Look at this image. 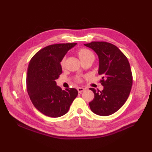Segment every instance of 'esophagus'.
<instances>
[{
    "mask_svg": "<svg viewBox=\"0 0 152 152\" xmlns=\"http://www.w3.org/2000/svg\"><path fill=\"white\" fill-rule=\"evenodd\" d=\"M77 90H78V93H82L83 91H84L85 89L83 88H77Z\"/></svg>",
    "mask_w": 152,
    "mask_h": 152,
    "instance_id": "obj_1",
    "label": "esophagus"
}]
</instances>
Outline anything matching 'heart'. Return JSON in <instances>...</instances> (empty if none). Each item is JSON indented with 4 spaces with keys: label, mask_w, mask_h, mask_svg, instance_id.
Returning <instances> with one entry per match:
<instances>
[{
    "label": "heart",
    "mask_w": 152,
    "mask_h": 152,
    "mask_svg": "<svg viewBox=\"0 0 152 152\" xmlns=\"http://www.w3.org/2000/svg\"><path fill=\"white\" fill-rule=\"evenodd\" d=\"M77 54H78V56L80 61H83L88 59H93L94 60V55L92 53L91 51L85 48H80L77 51ZM61 66L62 69H64V66H65V57H63L61 61Z\"/></svg>",
    "instance_id": "1"
}]
</instances>
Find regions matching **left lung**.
I'll list each match as a JSON object with an SVG mask.
<instances>
[{
    "mask_svg": "<svg viewBox=\"0 0 152 152\" xmlns=\"http://www.w3.org/2000/svg\"><path fill=\"white\" fill-rule=\"evenodd\" d=\"M91 48L99 57L98 74L104 89L102 91L90 89L94 99L89 107L95 114L107 116L117 112L125 104L130 94L133 76L127 58L114 44L106 42H92L84 44Z\"/></svg>",
    "mask_w": 152,
    "mask_h": 152,
    "instance_id": "1",
    "label": "left lung"
}]
</instances>
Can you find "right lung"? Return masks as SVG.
I'll return each mask as SVG.
<instances>
[{"mask_svg":"<svg viewBox=\"0 0 152 152\" xmlns=\"http://www.w3.org/2000/svg\"><path fill=\"white\" fill-rule=\"evenodd\" d=\"M76 43L50 45L32 57L27 73L28 94L34 107L49 117H61L68 112L78 95L74 88L62 90L56 80L62 73L61 61Z\"/></svg>","mask_w":152,"mask_h":152,"instance_id":"add662e5","label":"right lung"}]
</instances>
